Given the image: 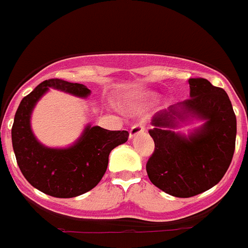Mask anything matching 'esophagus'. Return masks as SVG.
Returning a JSON list of instances; mask_svg holds the SVG:
<instances>
[{"mask_svg": "<svg viewBox=\"0 0 248 248\" xmlns=\"http://www.w3.org/2000/svg\"><path fill=\"white\" fill-rule=\"evenodd\" d=\"M145 131V124H134L130 130V139H134L135 136H137L139 134Z\"/></svg>", "mask_w": 248, "mask_h": 248, "instance_id": "34e87169", "label": "esophagus"}]
</instances>
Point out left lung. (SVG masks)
Returning <instances> with one entry per match:
<instances>
[{"instance_id": "8db88e82", "label": "left lung", "mask_w": 248, "mask_h": 248, "mask_svg": "<svg viewBox=\"0 0 248 248\" xmlns=\"http://www.w3.org/2000/svg\"><path fill=\"white\" fill-rule=\"evenodd\" d=\"M190 98L169 112L153 118L149 134L155 149L146 163L149 179L155 186L174 197L189 198L211 189L228 170L236 147L237 121L224 89L203 78L189 79ZM182 108L183 112L177 109ZM186 113L207 122L186 139L168 130L173 127V116Z\"/></svg>"}]
</instances>
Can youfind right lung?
<instances>
[{"label": "right lung", "mask_w": 248, "mask_h": 248, "mask_svg": "<svg viewBox=\"0 0 248 248\" xmlns=\"http://www.w3.org/2000/svg\"><path fill=\"white\" fill-rule=\"evenodd\" d=\"M49 87L79 97L91 93L79 83L59 78L44 80L18 106L11 130L12 147L22 175L34 188L55 198H73L84 194L101 182L107 170L109 153L126 142L130 134L88 126L78 142L69 149L43 146L31 132L30 114Z\"/></svg>", "instance_id": "1"}]
</instances>
